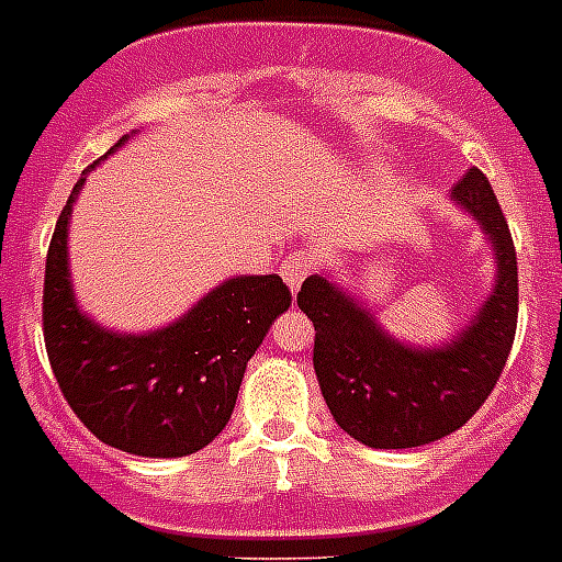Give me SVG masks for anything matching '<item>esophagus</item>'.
I'll return each instance as SVG.
<instances>
[{
	"label": "esophagus",
	"instance_id": "obj_1",
	"mask_svg": "<svg viewBox=\"0 0 562 562\" xmlns=\"http://www.w3.org/2000/svg\"><path fill=\"white\" fill-rule=\"evenodd\" d=\"M313 269H316V260H313V255L295 252L293 258H286L284 263H281V276H284L286 286H290L293 293H299V286L304 284V278H307Z\"/></svg>",
	"mask_w": 562,
	"mask_h": 562
}]
</instances>
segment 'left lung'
Listing matches in <instances>:
<instances>
[{"label": "left lung", "instance_id": "left-lung-1", "mask_svg": "<svg viewBox=\"0 0 562 562\" xmlns=\"http://www.w3.org/2000/svg\"><path fill=\"white\" fill-rule=\"evenodd\" d=\"M452 203L482 226L493 249L491 295L443 345H408L330 276H310L299 307L316 327L313 368L330 415L374 450L424 447L456 432L487 401L508 362L519 313L516 249L491 182L470 168Z\"/></svg>", "mask_w": 562, "mask_h": 562}]
</instances>
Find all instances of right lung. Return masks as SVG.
<instances>
[{"label": "right lung", "instance_id": "right-lung-1", "mask_svg": "<svg viewBox=\"0 0 562 562\" xmlns=\"http://www.w3.org/2000/svg\"><path fill=\"white\" fill-rule=\"evenodd\" d=\"M127 138L121 136L110 154ZM106 156L92 161L87 173ZM87 173L71 188L48 246L43 290L48 362L71 412L98 441L142 459H182L223 432L246 362L290 307V290L278 276H235L177 322L147 334L98 325L80 310L69 272L71 209Z\"/></svg>", "mask_w": 562, "mask_h": 562}]
</instances>
